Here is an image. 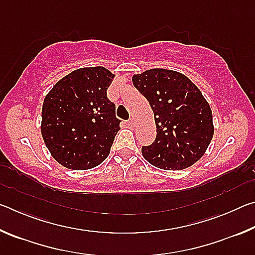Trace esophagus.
I'll return each instance as SVG.
<instances>
[{
  "label": "esophagus",
  "mask_w": 255,
  "mask_h": 255,
  "mask_svg": "<svg viewBox=\"0 0 255 255\" xmlns=\"http://www.w3.org/2000/svg\"><path fill=\"white\" fill-rule=\"evenodd\" d=\"M128 125H129V126H130V127H133V126H135V119H133V118L131 117L130 119L128 120Z\"/></svg>",
  "instance_id": "1"
}]
</instances>
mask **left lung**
I'll list each match as a JSON object with an SVG mask.
<instances>
[{
    "label": "left lung",
    "instance_id": "left-lung-1",
    "mask_svg": "<svg viewBox=\"0 0 255 255\" xmlns=\"http://www.w3.org/2000/svg\"><path fill=\"white\" fill-rule=\"evenodd\" d=\"M153 109L156 137L141 153L162 170H183L205 154L213 139V114L199 89L181 73L154 68L132 76Z\"/></svg>",
    "mask_w": 255,
    "mask_h": 255
}]
</instances>
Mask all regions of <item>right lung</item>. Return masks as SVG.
I'll return each mask as SVG.
<instances>
[{"label":"right lung","mask_w":255,"mask_h":255,"mask_svg":"<svg viewBox=\"0 0 255 255\" xmlns=\"http://www.w3.org/2000/svg\"><path fill=\"white\" fill-rule=\"evenodd\" d=\"M115 75L107 68L73 71L47 94L41 135L53 157L72 170H88L108 157L122 120L107 90Z\"/></svg>","instance_id":"add662e5"}]
</instances>
